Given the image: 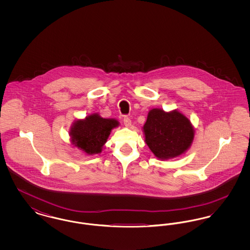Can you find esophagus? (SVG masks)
<instances>
[{
	"mask_svg": "<svg viewBox=\"0 0 250 250\" xmlns=\"http://www.w3.org/2000/svg\"><path fill=\"white\" fill-rule=\"evenodd\" d=\"M124 124H125V126L129 127L131 125L130 118H129V117H127V116H125V117H124Z\"/></svg>",
	"mask_w": 250,
	"mask_h": 250,
	"instance_id": "1",
	"label": "esophagus"
}]
</instances>
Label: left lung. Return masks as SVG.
I'll use <instances>...</instances> for the list:
<instances>
[{
    "instance_id": "obj_1",
    "label": "left lung",
    "mask_w": 250,
    "mask_h": 250,
    "mask_svg": "<svg viewBox=\"0 0 250 250\" xmlns=\"http://www.w3.org/2000/svg\"><path fill=\"white\" fill-rule=\"evenodd\" d=\"M145 143L160 160L185 154L193 143L195 130L190 120L177 109L152 108L143 127Z\"/></svg>"
}]
</instances>
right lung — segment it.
I'll return each mask as SVG.
<instances>
[{
    "instance_id": "obj_1",
    "label": "right lung",
    "mask_w": 250,
    "mask_h": 250,
    "mask_svg": "<svg viewBox=\"0 0 250 250\" xmlns=\"http://www.w3.org/2000/svg\"><path fill=\"white\" fill-rule=\"evenodd\" d=\"M117 126V120L103 118L98 113H93L73 123L69 131L70 141L75 147L87 155L99 154L110 132Z\"/></svg>"
}]
</instances>
